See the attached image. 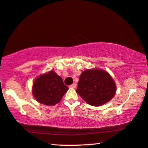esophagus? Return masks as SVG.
<instances>
[{
    "label": "esophagus",
    "mask_w": 148,
    "mask_h": 148,
    "mask_svg": "<svg viewBox=\"0 0 148 148\" xmlns=\"http://www.w3.org/2000/svg\"><path fill=\"white\" fill-rule=\"evenodd\" d=\"M76 84L75 83H73L72 84H71V85L69 86V87L72 88H76Z\"/></svg>",
    "instance_id": "obj_1"
}]
</instances>
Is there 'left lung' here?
<instances>
[{
	"label": "left lung",
	"instance_id": "8db88e82",
	"mask_svg": "<svg viewBox=\"0 0 148 148\" xmlns=\"http://www.w3.org/2000/svg\"><path fill=\"white\" fill-rule=\"evenodd\" d=\"M76 92L88 104L97 107L114 97L116 86L107 71L93 68L81 73Z\"/></svg>",
	"mask_w": 148,
	"mask_h": 148
}]
</instances>
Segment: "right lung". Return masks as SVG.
<instances>
[{
    "label": "right lung",
    "mask_w": 148,
    "mask_h": 148,
    "mask_svg": "<svg viewBox=\"0 0 148 148\" xmlns=\"http://www.w3.org/2000/svg\"><path fill=\"white\" fill-rule=\"evenodd\" d=\"M68 87L64 84L62 78L53 70L37 76L33 82L32 92L38 103L48 106L59 103Z\"/></svg>",
    "instance_id": "add662e5"
}]
</instances>
